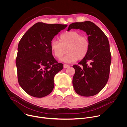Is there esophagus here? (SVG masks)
Listing matches in <instances>:
<instances>
[{
	"mask_svg": "<svg viewBox=\"0 0 127 127\" xmlns=\"http://www.w3.org/2000/svg\"><path fill=\"white\" fill-rule=\"evenodd\" d=\"M69 67V66L68 65H67V64H64V65H63V67L64 68H68Z\"/></svg>",
	"mask_w": 127,
	"mask_h": 127,
	"instance_id": "obj_1",
	"label": "esophagus"
}]
</instances>
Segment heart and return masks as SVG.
<instances>
[{"mask_svg":"<svg viewBox=\"0 0 127 127\" xmlns=\"http://www.w3.org/2000/svg\"><path fill=\"white\" fill-rule=\"evenodd\" d=\"M90 44L88 38L76 31L67 32L59 37V42L53 40L50 44L52 53L58 59L61 58L66 53L62 61L70 63L77 59H84L89 52Z\"/></svg>","mask_w":127,"mask_h":127,"instance_id":"b5f03b06","label":"heart"}]
</instances>
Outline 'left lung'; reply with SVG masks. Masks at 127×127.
<instances>
[{"instance_id": "left-lung-1", "label": "left lung", "mask_w": 127, "mask_h": 127, "mask_svg": "<svg viewBox=\"0 0 127 127\" xmlns=\"http://www.w3.org/2000/svg\"><path fill=\"white\" fill-rule=\"evenodd\" d=\"M72 29L85 32L90 44L86 56L78 65L73 66L75 73L72 83L78 95L93 96L104 88L109 77L111 63L109 42L104 33L90 21L72 23L69 26L67 31Z\"/></svg>"}]
</instances>
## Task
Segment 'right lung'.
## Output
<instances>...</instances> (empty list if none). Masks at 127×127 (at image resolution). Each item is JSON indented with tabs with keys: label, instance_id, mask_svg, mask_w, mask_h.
Wrapping results in <instances>:
<instances>
[{
	"label": "right lung",
	"instance_id": "1",
	"mask_svg": "<svg viewBox=\"0 0 127 127\" xmlns=\"http://www.w3.org/2000/svg\"><path fill=\"white\" fill-rule=\"evenodd\" d=\"M67 25L38 23L21 39L17 48L16 66L18 81L31 96L43 97L54 87V77L63 67L52 55L50 44Z\"/></svg>",
	"mask_w": 127,
	"mask_h": 127
}]
</instances>
